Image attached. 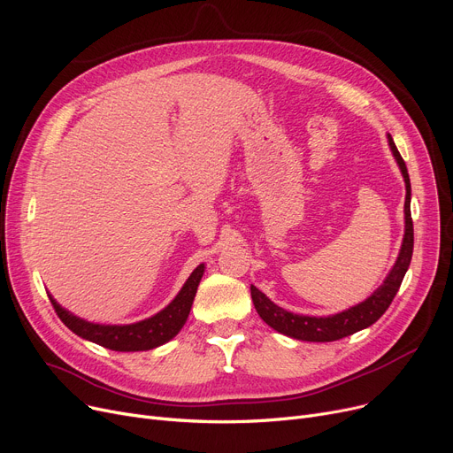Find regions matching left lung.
<instances>
[{"label": "left lung", "instance_id": "left-lung-1", "mask_svg": "<svg viewBox=\"0 0 453 453\" xmlns=\"http://www.w3.org/2000/svg\"><path fill=\"white\" fill-rule=\"evenodd\" d=\"M391 152L400 166V173L406 181V202H403V214H406V229H403V241L398 253V258L395 266L391 268L389 275L386 277L384 284L374 290L371 297H367L364 303L350 306L349 311H343L340 314L328 316V318H316V316H299L294 312L284 311V308L277 306L273 301H270L258 288L251 287V299L255 304V311L263 318L273 330L280 332L284 336H290L294 340L301 342H336L345 336L354 334V332L364 330L371 326L374 321L382 318V314L388 311L391 301L395 299L402 279L406 275L411 255H413V220H411V183L408 166L403 163L400 152L395 147V141L391 135H388Z\"/></svg>", "mask_w": 453, "mask_h": 453}]
</instances>
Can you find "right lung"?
<instances>
[{
    "instance_id": "obj_1",
    "label": "right lung",
    "mask_w": 453,
    "mask_h": 453,
    "mask_svg": "<svg viewBox=\"0 0 453 453\" xmlns=\"http://www.w3.org/2000/svg\"><path fill=\"white\" fill-rule=\"evenodd\" d=\"M205 266L200 265L190 277L185 280L180 294L166 304L156 316L142 319L132 325H99L89 323L67 312L51 296V303L55 312L62 319V323L73 330L77 336L97 343L101 347L119 350V352H135V350H150L166 342H171L181 326L185 325L190 306H193L198 284L202 280Z\"/></svg>"
}]
</instances>
